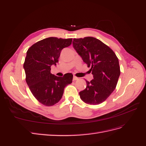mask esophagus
<instances>
[{"mask_svg":"<svg viewBox=\"0 0 146 146\" xmlns=\"http://www.w3.org/2000/svg\"><path fill=\"white\" fill-rule=\"evenodd\" d=\"M77 80H78V77H76V76H74V77H73V80H74V81Z\"/></svg>","mask_w":146,"mask_h":146,"instance_id":"obj_1","label":"esophagus"}]
</instances>
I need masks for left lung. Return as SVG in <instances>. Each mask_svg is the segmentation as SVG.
<instances>
[{"mask_svg":"<svg viewBox=\"0 0 146 146\" xmlns=\"http://www.w3.org/2000/svg\"><path fill=\"white\" fill-rule=\"evenodd\" d=\"M75 50L88 68L93 78L86 82V87L79 92L81 99L88 104L102 103L115 90L120 76V66L116 54L104 42L94 37L74 38Z\"/></svg>","mask_w":146,"mask_h":146,"instance_id":"8db88e82","label":"left lung"}]
</instances>
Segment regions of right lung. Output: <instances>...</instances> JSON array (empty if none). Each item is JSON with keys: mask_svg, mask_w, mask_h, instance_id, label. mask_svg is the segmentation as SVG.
<instances>
[{"mask_svg": "<svg viewBox=\"0 0 146 146\" xmlns=\"http://www.w3.org/2000/svg\"><path fill=\"white\" fill-rule=\"evenodd\" d=\"M72 39L45 38L31 46L24 63L25 80L33 96L46 106L58 103L64 88L72 82L73 75L67 73L57 77L50 73L51 66L58 62L63 48L69 46Z\"/></svg>", "mask_w": 146, "mask_h": 146, "instance_id": "obj_1", "label": "right lung"}]
</instances>
